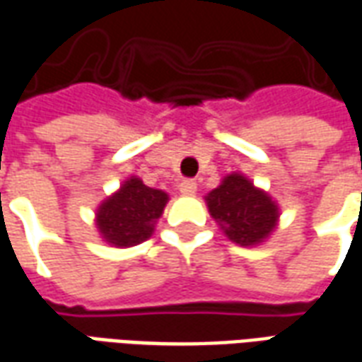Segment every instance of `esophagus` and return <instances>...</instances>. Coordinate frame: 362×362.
I'll use <instances>...</instances> for the list:
<instances>
[{"instance_id":"1","label":"esophagus","mask_w":362,"mask_h":362,"mask_svg":"<svg viewBox=\"0 0 362 362\" xmlns=\"http://www.w3.org/2000/svg\"><path fill=\"white\" fill-rule=\"evenodd\" d=\"M178 189H180L182 196H194L197 189V184L194 180H182L180 186H178Z\"/></svg>"}]
</instances>
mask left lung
Segmentation results:
<instances>
[{
  "mask_svg": "<svg viewBox=\"0 0 362 362\" xmlns=\"http://www.w3.org/2000/svg\"><path fill=\"white\" fill-rule=\"evenodd\" d=\"M205 204L228 240L244 248L266 243L279 223L277 202L240 173L227 174Z\"/></svg>",
  "mask_w": 362,
  "mask_h": 362,
  "instance_id": "1",
  "label": "left lung"
}]
</instances>
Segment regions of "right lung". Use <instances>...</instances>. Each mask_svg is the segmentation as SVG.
I'll return each instance as SVG.
<instances>
[{"instance_id": "obj_1", "label": "right lung", "mask_w": 362, "mask_h": 362, "mask_svg": "<svg viewBox=\"0 0 362 362\" xmlns=\"http://www.w3.org/2000/svg\"><path fill=\"white\" fill-rule=\"evenodd\" d=\"M168 204V194L149 188L141 178L129 176L112 196L98 205L95 225L104 243L116 248H129L145 243L155 233Z\"/></svg>"}]
</instances>
